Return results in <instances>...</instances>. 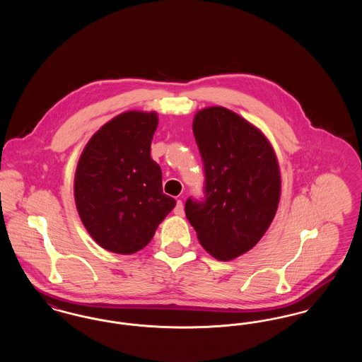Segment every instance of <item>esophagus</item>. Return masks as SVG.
<instances>
[{
    "mask_svg": "<svg viewBox=\"0 0 362 362\" xmlns=\"http://www.w3.org/2000/svg\"><path fill=\"white\" fill-rule=\"evenodd\" d=\"M173 213H175L176 216H180V217L185 216V207H183L182 201H177V202H176V206L173 209Z\"/></svg>",
    "mask_w": 362,
    "mask_h": 362,
    "instance_id": "1",
    "label": "esophagus"
}]
</instances>
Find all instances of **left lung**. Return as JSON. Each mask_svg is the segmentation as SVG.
<instances>
[{"label":"left lung","instance_id":"left-lung-1","mask_svg":"<svg viewBox=\"0 0 362 362\" xmlns=\"http://www.w3.org/2000/svg\"><path fill=\"white\" fill-rule=\"evenodd\" d=\"M192 133L205 182L202 198L186 201V217L209 254L230 260L250 251L276 216V157L257 127L224 107L197 112Z\"/></svg>","mask_w":362,"mask_h":362}]
</instances>
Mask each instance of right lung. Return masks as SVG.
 <instances>
[{
	"label": "right lung",
	"mask_w": 362,
	"mask_h": 362,
	"mask_svg": "<svg viewBox=\"0 0 362 362\" xmlns=\"http://www.w3.org/2000/svg\"><path fill=\"white\" fill-rule=\"evenodd\" d=\"M156 112L118 115L89 139L80 157L74 198L86 230L104 250L134 254L175 207L163 192L160 165L151 157Z\"/></svg>",
	"instance_id": "obj_1"
}]
</instances>
